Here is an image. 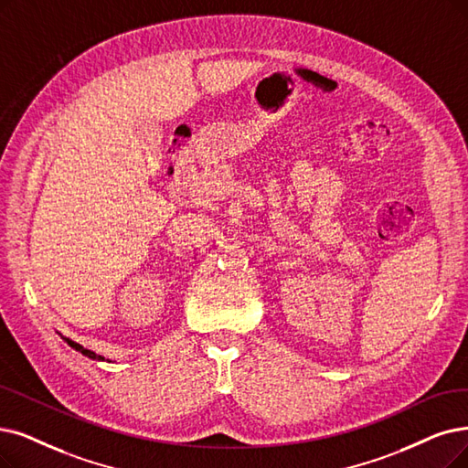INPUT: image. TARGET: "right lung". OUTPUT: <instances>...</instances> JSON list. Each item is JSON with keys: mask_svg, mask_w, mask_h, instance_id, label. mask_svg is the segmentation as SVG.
<instances>
[{"mask_svg": "<svg viewBox=\"0 0 468 468\" xmlns=\"http://www.w3.org/2000/svg\"><path fill=\"white\" fill-rule=\"evenodd\" d=\"M65 342L72 347V349H77V351H80L82 355H86V357H90V359H98V361H101L103 357L101 355H96L93 351H90V349H84L80 344H77V342H72V340H69V338H65Z\"/></svg>", "mask_w": 468, "mask_h": 468, "instance_id": "1", "label": "right lung"}]
</instances>
